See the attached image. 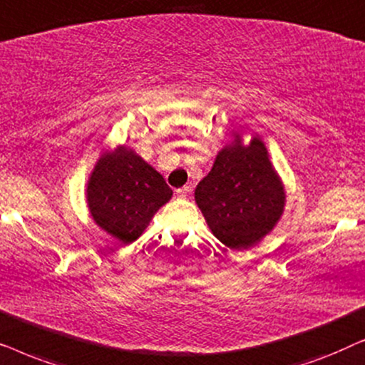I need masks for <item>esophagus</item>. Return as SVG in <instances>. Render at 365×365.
Returning <instances> with one entry per match:
<instances>
[{
    "mask_svg": "<svg viewBox=\"0 0 365 365\" xmlns=\"http://www.w3.org/2000/svg\"><path fill=\"white\" fill-rule=\"evenodd\" d=\"M189 194H191V187L189 186H184V187H181V189H178L176 191V196L179 197V199H186Z\"/></svg>",
    "mask_w": 365,
    "mask_h": 365,
    "instance_id": "1",
    "label": "esophagus"
}]
</instances>
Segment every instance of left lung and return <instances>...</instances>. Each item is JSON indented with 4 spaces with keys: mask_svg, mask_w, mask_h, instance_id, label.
<instances>
[{
    "mask_svg": "<svg viewBox=\"0 0 365 365\" xmlns=\"http://www.w3.org/2000/svg\"><path fill=\"white\" fill-rule=\"evenodd\" d=\"M194 197L211 232L234 251L261 242L276 227L286 206L284 184L266 144L259 136L244 144L239 131L217 153Z\"/></svg>",
    "mask_w": 365,
    "mask_h": 365,
    "instance_id": "left-lung-1",
    "label": "left lung"
}]
</instances>
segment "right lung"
<instances>
[{
  "mask_svg": "<svg viewBox=\"0 0 365 365\" xmlns=\"http://www.w3.org/2000/svg\"><path fill=\"white\" fill-rule=\"evenodd\" d=\"M171 197L161 174L126 146L104 151L86 186L93 221L123 244L136 241Z\"/></svg>",
  "mask_w": 365,
  "mask_h": 365,
  "instance_id": "obj_1",
  "label": "right lung"
}]
</instances>
